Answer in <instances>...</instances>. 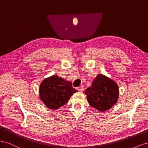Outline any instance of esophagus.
Listing matches in <instances>:
<instances>
[{"mask_svg": "<svg viewBox=\"0 0 148 148\" xmlns=\"http://www.w3.org/2000/svg\"><path fill=\"white\" fill-rule=\"evenodd\" d=\"M77 89H78V90L79 91H80V92H82V91H83V89H84V88H83V86H80L78 87Z\"/></svg>", "mask_w": 148, "mask_h": 148, "instance_id": "34e87169", "label": "esophagus"}]
</instances>
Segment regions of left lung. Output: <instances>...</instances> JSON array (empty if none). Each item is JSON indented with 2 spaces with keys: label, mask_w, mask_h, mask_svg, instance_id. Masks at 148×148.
Listing matches in <instances>:
<instances>
[{
  "label": "left lung",
  "mask_w": 148,
  "mask_h": 148,
  "mask_svg": "<svg viewBox=\"0 0 148 148\" xmlns=\"http://www.w3.org/2000/svg\"><path fill=\"white\" fill-rule=\"evenodd\" d=\"M119 87L112 79L103 75H98L94 79L92 86L86 89L89 105L101 112L110 109L119 98Z\"/></svg>",
  "instance_id": "1"
}]
</instances>
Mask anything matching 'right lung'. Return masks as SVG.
Masks as SVG:
<instances>
[{
  "mask_svg": "<svg viewBox=\"0 0 148 148\" xmlns=\"http://www.w3.org/2000/svg\"><path fill=\"white\" fill-rule=\"evenodd\" d=\"M77 91L70 82L57 75L44 79L39 87L40 98L51 109H57L65 105L70 96Z\"/></svg>",
  "mask_w": 148,
  "mask_h": 148,
  "instance_id": "add662e5",
  "label": "right lung"
}]
</instances>
